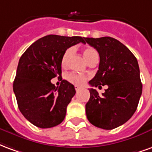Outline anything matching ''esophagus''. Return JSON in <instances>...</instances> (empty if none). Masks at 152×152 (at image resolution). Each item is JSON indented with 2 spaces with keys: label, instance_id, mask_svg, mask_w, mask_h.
I'll return each instance as SVG.
<instances>
[{
  "label": "esophagus",
  "instance_id": "obj_1",
  "mask_svg": "<svg viewBox=\"0 0 152 152\" xmlns=\"http://www.w3.org/2000/svg\"><path fill=\"white\" fill-rule=\"evenodd\" d=\"M81 89V88H80V87H79V86H75V89H76V91H79L80 89Z\"/></svg>",
  "mask_w": 152,
  "mask_h": 152
}]
</instances>
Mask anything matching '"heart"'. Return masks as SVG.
I'll return each mask as SVG.
<instances>
[{
    "label": "heart",
    "instance_id": "1",
    "mask_svg": "<svg viewBox=\"0 0 152 152\" xmlns=\"http://www.w3.org/2000/svg\"><path fill=\"white\" fill-rule=\"evenodd\" d=\"M73 53L72 48H68L67 50L63 53V57H62V60H61V64L63 66H66L67 65V63L69 61V58L72 56ZM83 55L85 57L86 61L89 63L92 60L95 59V58H99V53L97 52V50L93 48V47H86L83 49ZM66 79L68 80V81L72 83L76 86H82L84 83L86 82V77L82 76V75H79L76 73L71 72L68 73L66 75Z\"/></svg>",
    "mask_w": 152,
    "mask_h": 152
}]
</instances>
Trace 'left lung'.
Masks as SVG:
<instances>
[{
    "mask_svg": "<svg viewBox=\"0 0 152 152\" xmlns=\"http://www.w3.org/2000/svg\"><path fill=\"white\" fill-rule=\"evenodd\" d=\"M86 41L97 50L100 57L99 71L89 84L108 86L102 96L96 89H89L86 116L96 127L113 129L127 122L138 105L142 85L137 58L115 38L86 37Z\"/></svg>",
    "mask_w": 152,
    "mask_h": 152,
    "instance_id": "obj_1",
    "label": "left lung"
}]
</instances>
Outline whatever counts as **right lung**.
I'll return each instance as SVG.
<instances>
[{"instance_id": "right-lung-1", "label": "right lung", "mask_w": 152, "mask_h": 152, "mask_svg": "<svg viewBox=\"0 0 152 152\" xmlns=\"http://www.w3.org/2000/svg\"><path fill=\"white\" fill-rule=\"evenodd\" d=\"M85 39L48 35L35 41L20 58L13 89L20 112L35 126L52 128L64 120L76 89L65 80L57 88L50 80L61 76V60L66 50L85 44Z\"/></svg>"}]
</instances>
